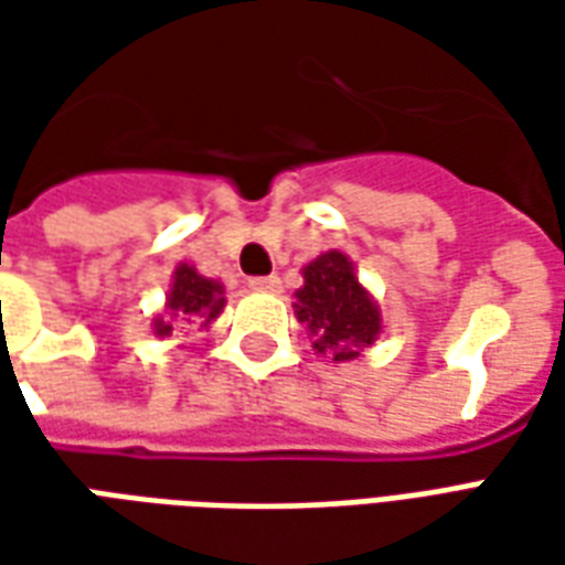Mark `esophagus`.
Instances as JSON below:
<instances>
[{
	"instance_id": "esophagus-1",
	"label": "esophagus",
	"mask_w": 565,
	"mask_h": 565,
	"mask_svg": "<svg viewBox=\"0 0 565 565\" xmlns=\"http://www.w3.org/2000/svg\"><path fill=\"white\" fill-rule=\"evenodd\" d=\"M247 287L257 290V294H278L281 290V278L278 275H259V278H250Z\"/></svg>"
}]
</instances>
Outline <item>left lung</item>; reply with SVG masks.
I'll return each instance as SVG.
<instances>
[{
	"instance_id": "1",
	"label": "left lung",
	"mask_w": 565,
	"mask_h": 565,
	"mask_svg": "<svg viewBox=\"0 0 565 565\" xmlns=\"http://www.w3.org/2000/svg\"><path fill=\"white\" fill-rule=\"evenodd\" d=\"M296 299L299 320L311 335H318L315 348L330 351L332 360H354L363 344L379 339V308L356 281L354 266L339 250H330L308 266L306 287Z\"/></svg>"
}]
</instances>
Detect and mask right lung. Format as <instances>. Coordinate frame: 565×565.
<instances>
[{"instance_id": "right-lung-1", "label": "right lung", "mask_w": 565, "mask_h": 565, "mask_svg": "<svg viewBox=\"0 0 565 565\" xmlns=\"http://www.w3.org/2000/svg\"><path fill=\"white\" fill-rule=\"evenodd\" d=\"M223 290L221 284L209 281L196 275V269L190 266H178L174 271L172 294H169V311L174 318H186V315H196L209 323L211 318H217L223 308ZM172 332V323L166 320H157V335H169Z\"/></svg>"}]
</instances>
